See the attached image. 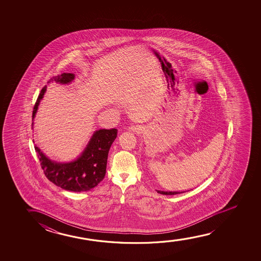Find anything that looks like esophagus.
Instances as JSON below:
<instances>
[{"label": "esophagus", "instance_id": "obj_1", "mask_svg": "<svg viewBox=\"0 0 261 261\" xmlns=\"http://www.w3.org/2000/svg\"><path fill=\"white\" fill-rule=\"evenodd\" d=\"M131 129H132L133 131H136L138 128L136 127V125H133V126H131Z\"/></svg>", "mask_w": 261, "mask_h": 261}]
</instances>
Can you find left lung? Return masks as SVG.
Here are the masks:
<instances>
[{
    "label": "left lung",
    "instance_id": "1",
    "mask_svg": "<svg viewBox=\"0 0 261 261\" xmlns=\"http://www.w3.org/2000/svg\"><path fill=\"white\" fill-rule=\"evenodd\" d=\"M158 193L161 194H165V195H175V194H178L179 192H163V191H158Z\"/></svg>",
    "mask_w": 261,
    "mask_h": 261
}]
</instances>
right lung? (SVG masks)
Instances as JSON below:
<instances>
[{"mask_svg":"<svg viewBox=\"0 0 261 261\" xmlns=\"http://www.w3.org/2000/svg\"><path fill=\"white\" fill-rule=\"evenodd\" d=\"M75 77L71 73L55 75L47 83L68 84ZM46 91V86L41 90L33 110V118L36 116L40 100ZM118 135V129H100L93 134L86 150L81 156L69 163H56L51 161L35 146L41 168L50 182L62 189L72 192H86L100 184L106 174L108 154L111 144Z\"/></svg>","mask_w":261,"mask_h":261,"instance_id":"right-lung-1","label":"right lung"}]
</instances>
